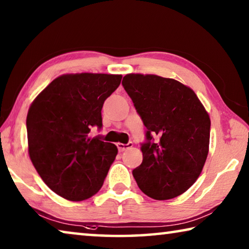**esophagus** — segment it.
Listing matches in <instances>:
<instances>
[{"instance_id": "1", "label": "esophagus", "mask_w": 249, "mask_h": 249, "mask_svg": "<svg viewBox=\"0 0 249 249\" xmlns=\"http://www.w3.org/2000/svg\"><path fill=\"white\" fill-rule=\"evenodd\" d=\"M116 146H117V148H119L120 151H124L126 149L130 148V147L133 146V142H127V144H122V142H117Z\"/></svg>"}]
</instances>
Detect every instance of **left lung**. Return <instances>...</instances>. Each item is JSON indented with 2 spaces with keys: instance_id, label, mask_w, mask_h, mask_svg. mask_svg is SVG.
Returning <instances> with one entry per match:
<instances>
[{
  "instance_id": "1",
  "label": "left lung",
  "mask_w": 249,
  "mask_h": 249,
  "mask_svg": "<svg viewBox=\"0 0 249 249\" xmlns=\"http://www.w3.org/2000/svg\"><path fill=\"white\" fill-rule=\"evenodd\" d=\"M125 91L146 126L137 185L155 200H169L196 182L209 154L211 121L184 84L155 74H126Z\"/></svg>"
}]
</instances>
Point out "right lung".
<instances>
[{
    "label": "right lung",
    "mask_w": 249,
    "mask_h": 249,
    "mask_svg": "<svg viewBox=\"0 0 249 249\" xmlns=\"http://www.w3.org/2000/svg\"><path fill=\"white\" fill-rule=\"evenodd\" d=\"M121 74H64L34 100L26 119L28 154L44 182L70 201L89 199L103 185L117 147L90 137L102 128L104 101Z\"/></svg>",
    "instance_id": "1"
}]
</instances>
